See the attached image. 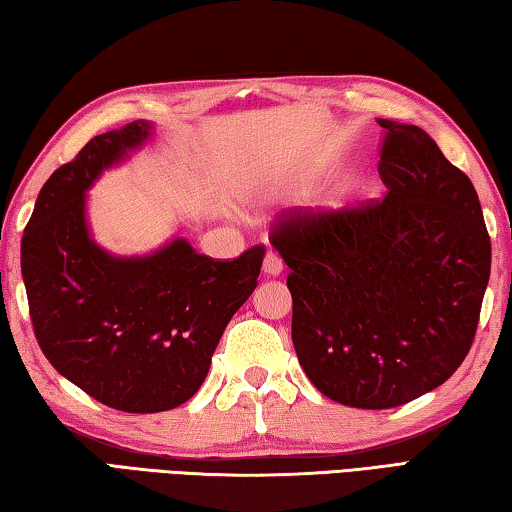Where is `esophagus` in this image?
<instances>
[{"mask_svg":"<svg viewBox=\"0 0 512 512\" xmlns=\"http://www.w3.org/2000/svg\"><path fill=\"white\" fill-rule=\"evenodd\" d=\"M262 268H264V275H266V277H275V275L282 273L284 264H282L280 255L273 253V250H268L266 257H264V266H262Z\"/></svg>","mask_w":512,"mask_h":512,"instance_id":"esophagus-1","label":"esophagus"}]
</instances>
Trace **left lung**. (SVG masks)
<instances>
[{"instance_id":"left-lung-1","label":"left lung","mask_w":512,"mask_h":512,"mask_svg":"<svg viewBox=\"0 0 512 512\" xmlns=\"http://www.w3.org/2000/svg\"><path fill=\"white\" fill-rule=\"evenodd\" d=\"M384 128L381 203L298 212L271 244L291 268V339L329 400L393 409L454 375L490 280V237L472 180L413 124Z\"/></svg>"}]
</instances>
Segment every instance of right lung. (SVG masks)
<instances>
[{
    "instance_id": "1",
    "label": "right lung",
    "mask_w": 512,
    "mask_h": 512,
    "mask_svg": "<svg viewBox=\"0 0 512 512\" xmlns=\"http://www.w3.org/2000/svg\"><path fill=\"white\" fill-rule=\"evenodd\" d=\"M151 131L140 119L92 137L51 173L22 237V277L42 352L81 391L126 413L176 409L201 388L264 259V246H255L216 262L180 237L151 255L117 257L92 239L85 194Z\"/></svg>"
}]
</instances>
